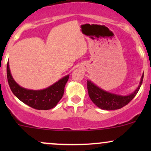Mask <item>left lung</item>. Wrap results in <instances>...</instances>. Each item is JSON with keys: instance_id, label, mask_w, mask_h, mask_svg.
I'll return each instance as SVG.
<instances>
[{"instance_id": "obj_1", "label": "left lung", "mask_w": 151, "mask_h": 151, "mask_svg": "<svg viewBox=\"0 0 151 151\" xmlns=\"http://www.w3.org/2000/svg\"><path fill=\"white\" fill-rule=\"evenodd\" d=\"M143 77H144V74L142 76L141 82L139 83V87L137 88L134 92L129 96H122L115 95V94L108 93L97 87L91 81H88L87 83L88 95H89L91 101L100 109H106V110H114V109H121L129 104L137 95L140 88L142 83Z\"/></svg>"}]
</instances>
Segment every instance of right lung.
Instances as JSON below:
<instances>
[{"label":"right lung","mask_w":151,"mask_h":151,"mask_svg":"<svg viewBox=\"0 0 151 151\" xmlns=\"http://www.w3.org/2000/svg\"><path fill=\"white\" fill-rule=\"evenodd\" d=\"M7 79L12 93L25 104L36 109L47 110L55 106L62 99L64 93V88L69 76L67 75L42 91H31L22 88L13 80L10 73L9 66L7 63Z\"/></svg>","instance_id":"right-lung-1"}]
</instances>
